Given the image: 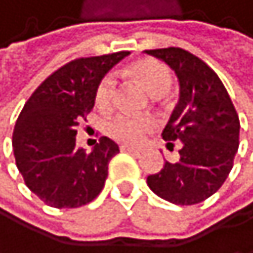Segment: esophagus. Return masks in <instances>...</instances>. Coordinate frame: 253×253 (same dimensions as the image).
Wrapping results in <instances>:
<instances>
[{"label":"esophagus","mask_w":253,"mask_h":253,"mask_svg":"<svg viewBox=\"0 0 253 253\" xmlns=\"http://www.w3.org/2000/svg\"><path fill=\"white\" fill-rule=\"evenodd\" d=\"M121 152H127V153L139 155V153H140V150H139V148H134V147H129V145H121Z\"/></svg>","instance_id":"obj_1"}]
</instances>
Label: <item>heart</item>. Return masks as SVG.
I'll use <instances>...</instances> for the list:
<instances>
[{"label": "heart", "instance_id": "1", "mask_svg": "<svg viewBox=\"0 0 253 253\" xmlns=\"http://www.w3.org/2000/svg\"><path fill=\"white\" fill-rule=\"evenodd\" d=\"M130 72L139 81L147 92L152 96L165 95L169 90L171 76L169 71L163 63L157 59H140L132 64ZM116 95V79L108 74L100 81L95 92V100L100 106L111 105ZM153 129V123L147 118L132 116L127 113H118L110 118L105 124L106 134L114 140L137 145L147 137V134Z\"/></svg>", "mask_w": 253, "mask_h": 253}]
</instances>
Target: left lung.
I'll use <instances>...</instances> for the list:
<instances>
[{
  "label": "left lung",
  "instance_id": "1",
  "mask_svg": "<svg viewBox=\"0 0 253 253\" xmlns=\"http://www.w3.org/2000/svg\"><path fill=\"white\" fill-rule=\"evenodd\" d=\"M179 81V101L163 130L168 148L181 142L176 163L147 177L148 187L176 205H195L223 186L239 148V116L216 72L182 48L147 49Z\"/></svg>",
  "mask_w": 253,
  "mask_h": 253
}]
</instances>
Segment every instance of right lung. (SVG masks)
<instances>
[{
    "instance_id": "add662e5",
    "label": "right lung",
    "mask_w": 253,
    "mask_h": 253,
    "mask_svg": "<svg viewBox=\"0 0 253 253\" xmlns=\"http://www.w3.org/2000/svg\"><path fill=\"white\" fill-rule=\"evenodd\" d=\"M129 51L79 58L54 71L20 111L12 134L16 165L25 186L46 205H87L105 187L108 163L119 147L108 137L85 152L77 126L95 105L96 87Z\"/></svg>"
}]
</instances>
